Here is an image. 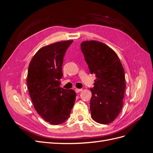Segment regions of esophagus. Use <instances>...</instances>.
<instances>
[{
  "label": "esophagus",
  "instance_id": "34e87169",
  "mask_svg": "<svg viewBox=\"0 0 153 153\" xmlns=\"http://www.w3.org/2000/svg\"><path fill=\"white\" fill-rule=\"evenodd\" d=\"M82 91V89H75V92H76V93H78V92H81Z\"/></svg>",
  "mask_w": 153,
  "mask_h": 153
}]
</instances>
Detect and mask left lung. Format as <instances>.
Here are the masks:
<instances>
[{
    "label": "left lung",
    "instance_id": "obj_1",
    "mask_svg": "<svg viewBox=\"0 0 153 153\" xmlns=\"http://www.w3.org/2000/svg\"><path fill=\"white\" fill-rule=\"evenodd\" d=\"M80 48L91 73L96 78L91 88L92 118L100 124H109L123 106L126 82L122 64L112 48L99 41H84Z\"/></svg>",
    "mask_w": 153,
    "mask_h": 153
}]
</instances>
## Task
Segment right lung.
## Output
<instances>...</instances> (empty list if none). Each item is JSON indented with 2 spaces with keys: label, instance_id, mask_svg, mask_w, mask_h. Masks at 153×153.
<instances>
[{
  "label": "right lung",
  "instance_id": "1",
  "mask_svg": "<svg viewBox=\"0 0 153 153\" xmlns=\"http://www.w3.org/2000/svg\"><path fill=\"white\" fill-rule=\"evenodd\" d=\"M73 41H61L40 48L29 64L27 84L34 108L45 121L58 125L69 118L75 101L72 89L60 87L65 53Z\"/></svg>",
  "mask_w": 153,
  "mask_h": 153
}]
</instances>
